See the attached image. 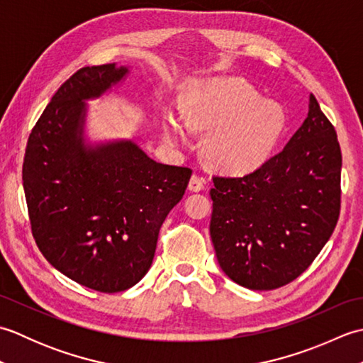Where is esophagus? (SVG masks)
I'll return each mask as SVG.
<instances>
[{"label": "esophagus", "mask_w": 363, "mask_h": 363, "mask_svg": "<svg viewBox=\"0 0 363 363\" xmlns=\"http://www.w3.org/2000/svg\"><path fill=\"white\" fill-rule=\"evenodd\" d=\"M206 187V179L203 176L199 174H194L190 177V182H189V190L190 191H201Z\"/></svg>", "instance_id": "1"}]
</instances>
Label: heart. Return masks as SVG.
Here are the masks:
<instances>
[{
	"label": "heart",
	"mask_w": 363,
	"mask_h": 363,
	"mask_svg": "<svg viewBox=\"0 0 363 363\" xmlns=\"http://www.w3.org/2000/svg\"><path fill=\"white\" fill-rule=\"evenodd\" d=\"M182 117L191 129H212L204 142L206 156L215 167L230 173L252 172L264 164L285 125L281 107L262 101L240 79L195 86L189 91ZM164 137L169 145L186 143V128L167 117Z\"/></svg>",
	"instance_id": "obj_1"
}]
</instances>
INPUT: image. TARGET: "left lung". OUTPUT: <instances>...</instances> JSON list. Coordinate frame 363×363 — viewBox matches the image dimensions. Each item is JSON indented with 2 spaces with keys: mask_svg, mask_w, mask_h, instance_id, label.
Here are the masks:
<instances>
[{
  "mask_svg": "<svg viewBox=\"0 0 363 363\" xmlns=\"http://www.w3.org/2000/svg\"><path fill=\"white\" fill-rule=\"evenodd\" d=\"M342 151L311 95L309 113L285 148L254 172L213 176L211 237L234 282L273 290L311 267L340 215Z\"/></svg>",
  "mask_w": 363,
  "mask_h": 363,
  "instance_id": "left-lung-1",
  "label": "left lung"
}]
</instances>
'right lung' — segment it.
<instances>
[{
  "mask_svg": "<svg viewBox=\"0 0 363 363\" xmlns=\"http://www.w3.org/2000/svg\"><path fill=\"white\" fill-rule=\"evenodd\" d=\"M128 73L84 67L52 95L28 138L23 187L45 259L84 287L125 291L148 273L162 223L181 201L191 169L157 164L133 142L86 148L84 99Z\"/></svg>",
  "mask_w": 363,
  "mask_h": 363,
  "instance_id": "right-lung-1",
  "label": "right lung"
}]
</instances>
